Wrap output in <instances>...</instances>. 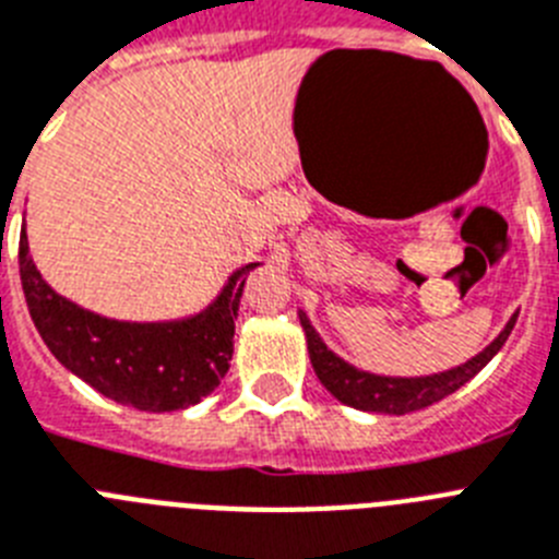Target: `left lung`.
<instances>
[{
    "instance_id": "8db88e82",
    "label": "left lung",
    "mask_w": 559,
    "mask_h": 559,
    "mask_svg": "<svg viewBox=\"0 0 559 559\" xmlns=\"http://www.w3.org/2000/svg\"><path fill=\"white\" fill-rule=\"evenodd\" d=\"M298 318L304 332H307L309 360H312L314 373H318V380L323 382V388H326L334 400H340L348 407H357V411H368V414L402 416L414 414V411H421V407L455 394L464 382L473 380L475 373L481 371L495 354L501 352V346L507 343L509 334H512L518 314L509 318L503 332L484 352H478L467 362H461V366L450 368V371L430 373V377H382V373L362 371V368L352 366L343 357H337L320 340V334L309 323L307 312H298Z\"/></svg>"
}]
</instances>
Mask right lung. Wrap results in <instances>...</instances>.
I'll list each match as a JSON object with an SVG mask.
<instances>
[{
    "label": "right lung",
    "instance_id": "obj_1",
    "mask_svg": "<svg viewBox=\"0 0 559 559\" xmlns=\"http://www.w3.org/2000/svg\"><path fill=\"white\" fill-rule=\"evenodd\" d=\"M255 266H239L211 307L191 318L132 323L58 295L33 264L24 227L19 239L24 300L52 357L98 394L148 414L182 411L219 388L230 368L241 289Z\"/></svg>",
    "mask_w": 559,
    "mask_h": 559
}]
</instances>
